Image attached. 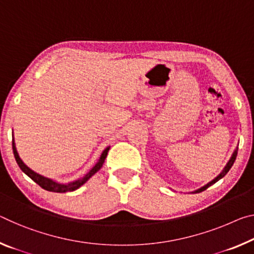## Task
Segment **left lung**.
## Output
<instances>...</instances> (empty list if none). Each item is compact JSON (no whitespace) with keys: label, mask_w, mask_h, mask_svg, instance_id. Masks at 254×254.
<instances>
[{"label":"left lung","mask_w":254,"mask_h":254,"mask_svg":"<svg viewBox=\"0 0 254 254\" xmlns=\"http://www.w3.org/2000/svg\"><path fill=\"white\" fill-rule=\"evenodd\" d=\"M237 150H239V148L236 147V149L234 150V152H233L232 154V156H231V158H229V160L227 162V164H226V166L224 167V170L221 171L218 175L216 176V178L212 180V181H210V182L209 183H207L206 185H203V187H201L200 189H198V190H195V191H193L192 193H200V192H202V191H204L206 190V189H208L209 187H210V185H212V184H215L217 181H219L220 179H223L225 175L227 174L228 173V171L231 170V167L233 166V164H234V162H235V159H236V156H237Z\"/></svg>","instance_id":"8db88e82"}]
</instances>
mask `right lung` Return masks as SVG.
<instances>
[{"label":"right lung","mask_w":254,"mask_h":254,"mask_svg":"<svg viewBox=\"0 0 254 254\" xmlns=\"http://www.w3.org/2000/svg\"><path fill=\"white\" fill-rule=\"evenodd\" d=\"M110 148L111 147H107L104 149V151L102 152V155H100V157H99L98 162L95 164V166L92 167L91 170L83 176V178L75 180V181H73V182H70V183H60V182H56V181H54V180L46 178V176L40 175V174H38V173L34 172L31 168L28 167L27 165L22 162V159L20 158V156L17 151V148H15L14 139L12 140V149H13L14 158H15V160H17L19 167L21 168V171L25 173L26 175L29 176V178L33 180L35 183H37L40 188H43L44 190H47L51 192H58V193L74 191V190H76V189H79L80 187H81V185L86 183L92 175H95L96 173H97L100 168H102L103 164H104V162H105V159L107 157V152H108V150H110Z\"/></svg>","instance_id":"right-lung-1"}]
</instances>
